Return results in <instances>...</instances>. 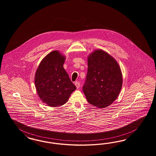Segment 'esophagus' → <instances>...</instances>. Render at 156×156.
I'll list each match as a JSON object with an SVG mask.
<instances>
[{
	"mask_svg": "<svg viewBox=\"0 0 156 156\" xmlns=\"http://www.w3.org/2000/svg\"><path fill=\"white\" fill-rule=\"evenodd\" d=\"M75 85L76 86V88L78 89V88L80 87V82H78V81L75 82Z\"/></svg>",
	"mask_w": 156,
	"mask_h": 156,
	"instance_id": "esophagus-1",
	"label": "esophagus"
}]
</instances>
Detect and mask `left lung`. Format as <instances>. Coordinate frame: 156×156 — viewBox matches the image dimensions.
I'll list each match as a JSON object with an SVG mask.
<instances>
[{"mask_svg": "<svg viewBox=\"0 0 156 156\" xmlns=\"http://www.w3.org/2000/svg\"><path fill=\"white\" fill-rule=\"evenodd\" d=\"M87 73L82 87L87 101L100 108L116 99L122 86V74L117 62L107 52L96 50L87 60Z\"/></svg>", "mask_w": 156, "mask_h": 156, "instance_id": "left-lung-1", "label": "left lung"}]
</instances>
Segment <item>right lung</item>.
Segmentation results:
<instances>
[{
  "mask_svg": "<svg viewBox=\"0 0 156 156\" xmlns=\"http://www.w3.org/2000/svg\"><path fill=\"white\" fill-rule=\"evenodd\" d=\"M65 60L58 51H52L42 60L36 72L34 83L38 95L50 107L65 104L76 88L63 68Z\"/></svg>",
  "mask_w": 156,
  "mask_h": 156,
  "instance_id": "right-lung-1",
  "label": "right lung"
}]
</instances>
